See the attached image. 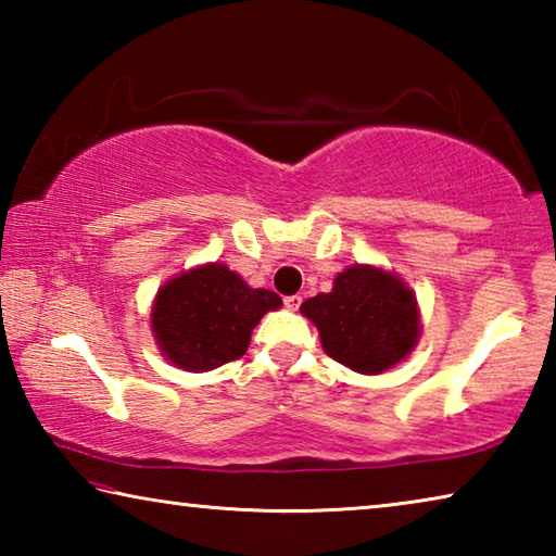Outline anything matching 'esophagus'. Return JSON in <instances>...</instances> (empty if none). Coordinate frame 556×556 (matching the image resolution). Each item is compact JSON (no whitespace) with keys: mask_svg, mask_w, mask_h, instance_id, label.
Here are the masks:
<instances>
[{"mask_svg":"<svg viewBox=\"0 0 556 556\" xmlns=\"http://www.w3.org/2000/svg\"><path fill=\"white\" fill-rule=\"evenodd\" d=\"M285 306L289 308V312H296V308L301 306V296L299 294H291L285 299Z\"/></svg>","mask_w":556,"mask_h":556,"instance_id":"34e87169","label":"esophagus"}]
</instances>
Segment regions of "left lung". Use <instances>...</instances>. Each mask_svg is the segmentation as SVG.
<instances>
[{
  "instance_id": "obj_1",
  "label": "left lung",
  "mask_w": 556,
  "mask_h": 556,
  "mask_svg": "<svg viewBox=\"0 0 556 556\" xmlns=\"http://www.w3.org/2000/svg\"><path fill=\"white\" fill-rule=\"evenodd\" d=\"M301 314L318 328L326 355L361 375L390 370L421 333L414 291L394 271L372 265L343 269L328 294L301 304Z\"/></svg>"
}]
</instances>
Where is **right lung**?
Listing matches in <instances>:
<instances>
[{
	"mask_svg": "<svg viewBox=\"0 0 556 556\" xmlns=\"http://www.w3.org/2000/svg\"><path fill=\"white\" fill-rule=\"evenodd\" d=\"M279 306L275 291L252 289L232 269L211 262L181 271L156 291L152 333L168 363L205 372L244 355L252 328Z\"/></svg>",
	"mask_w": 556,
	"mask_h": 556,
	"instance_id": "right-lung-1",
	"label": "right lung"
}]
</instances>
